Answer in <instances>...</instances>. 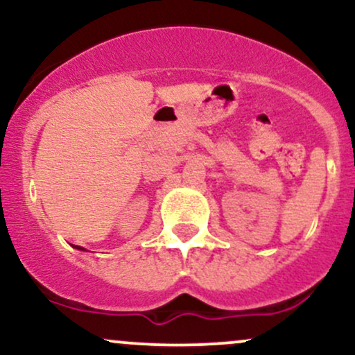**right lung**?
<instances>
[{
    "label": "right lung",
    "instance_id": "add662e5",
    "mask_svg": "<svg viewBox=\"0 0 355 355\" xmlns=\"http://www.w3.org/2000/svg\"><path fill=\"white\" fill-rule=\"evenodd\" d=\"M73 247H75V248H78V250H85L83 247H78V245H73Z\"/></svg>",
    "mask_w": 355,
    "mask_h": 355
}]
</instances>
